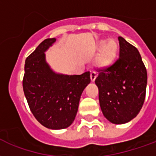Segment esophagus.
I'll use <instances>...</instances> for the list:
<instances>
[{"label": "esophagus", "mask_w": 156, "mask_h": 156, "mask_svg": "<svg viewBox=\"0 0 156 156\" xmlns=\"http://www.w3.org/2000/svg\"><path fill=\"white\" fill-rule=\"evenodd\" d=\"M96 76H96V73H95V72H94V71L90 72V80H91V82H94V81H95Z\"/></svg>", "instance_id": "esophagus-1"}]
</instances>
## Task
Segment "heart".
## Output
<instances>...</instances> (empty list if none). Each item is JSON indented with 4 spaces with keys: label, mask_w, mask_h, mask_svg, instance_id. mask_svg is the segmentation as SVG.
Segmentation results:
<instances>
[{
    "label": "heart",
    "mask_w": 156,
    "mask_h": 156,
    "mask_svg": "<svg viewBox=\"0 0 156 156\" xmlns=\"http://www.w3.org/2000/svg\"><path fill=\"white\" fill-rule=\"evenodd\" d=\"M95 48L99 51L95 58V64L99 68L107 69L114 65L119 51V45L115 40H101Z\"/></svg>",
    "instance_id": "obj_1"
}]
</instances>
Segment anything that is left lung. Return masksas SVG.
<instances>
[{"instance_id": "8db88e82", "label": "left lung", "mask_w": 156, "mask_h": 156, "mask_svg": "<svg viewBox=\"0 0 156 156\" xmlns=\"http://www.w3.org/2000/svg\"><path fill=\"white\" fill-rule=\"evenodd\" d=\"M120 59L101 70L95 83L104 116L115 125L132 120L145 98L147 72L138 50L120 36Z\"/></svg>"}]
</instances>
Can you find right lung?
I'll use <instances>...</instances> for the list:
<instances>
[{
  "mask_svg": "<svg viewBox=\"0 0 156 156\" xmlns=\"http://www.w3.org/2000/svg\"><path fill=\"white\" fill-rule=\"evenodd\" d=\"M55 41L45 39L27 58L23 90L36 120L48 129H61L73 123L90 76L89 71L81 75L55 72L47 63L45 54Z\"/></svg>",
  "mask_w": 156,
  "mask_h": 156,
  "instance_id": "obj_1",
  "label": "right lung"
}]
</instances>
